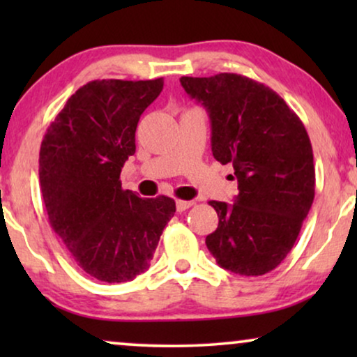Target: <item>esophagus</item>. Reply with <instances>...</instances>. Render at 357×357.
Instances as JSON below:
<instances>
[{
    "mask_svg": "<svg viewBox=\"0 0 357 357\" xmlns=\"http://www.w3.org/2000/svg\"><path fill=\"white\" fill-rule=\"evenodd\" d=\"M192 206H193V202H185V199H178V202H177V211L178 213H182V211H185V209H188Z\"/></svg>",
    "mask_w": 357,
    "mask_h": 357,
    "instance_id": "34e87169",
    "label": "esophagus"
}]
</instances>
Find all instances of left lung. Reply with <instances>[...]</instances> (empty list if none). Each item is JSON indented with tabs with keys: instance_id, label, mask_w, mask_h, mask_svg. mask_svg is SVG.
<instances>
[{
	"instance_id": "obj_1",
	"label": "left lung",
	"mask_w": 357,
	"mask_h": 357,
	"mask_svg": "<svg viewBox=\"0 0 357 357\" xmlns=\"http://www.w3.org/2000/svg\"><path fill=\"white\" fill-rule=\"evenodd\" d=\"M206 107L213 155L232 164L236 203L209 202L218 229L206 247L218 265L242 276L275 270L294 247L315 197L314 153L305 126L270 87L236 75L180 77ZM234 178V177H232Z\"/></svg>"
}]
</instances>
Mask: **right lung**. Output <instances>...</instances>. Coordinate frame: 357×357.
I'll return each mask as SVG.
<instances>
[{"label": "right lung", "mask_w": 357, "mask_h": 357, "mask_svg": "<svg viewBox=\"0 0 357 357\" xmlns=\"http://www.w3.org/2000/svg\"><path fill=\"white\" fill-rule=\"evenodd\" d=\"M164 79H96L79 87L48 126L38 177L48 221L73 260L104 282L131 281L149 268L172 198H139L121 188L135 154L139 116Z\"/></svg>", "instance_id": "obj_1"}]
</instances>
